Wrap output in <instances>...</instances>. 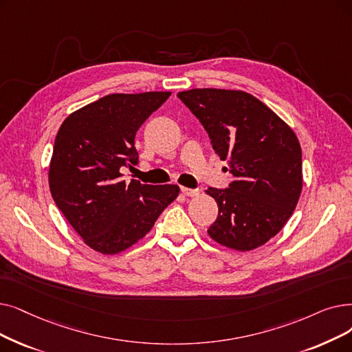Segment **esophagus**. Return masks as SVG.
<instances>
[{"instance_id": "esophagus-1", "label": "esophagus", "mask_w": 352, "mask_h": 352, "mask_svg": "<svg viewBox=\"0 0 352 352\" xmlns=\"http://www.w3.org/2000/svg\"><path fill=\"white\" fill-rule=\"evenodd\" d=\"M181 192L187 195V197H195L200 194V190L198 188H187V187H181Z\"/></svg>"}]
</instances>
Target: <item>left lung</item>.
<instances>
[{
    "label": "left lung",
    "mask_w": 352,
    "mask_h": 352,
    "mask_svg": "<svg viewBox=\"0 0 352 352\" xmlns=\"http://www.w3.org/2000/svg\"><path fill=\"white\" fill-rule=\"evenodd\" d=\"M201 122L234 179L206 190L219 206L207 233L228 249L253 250L276 236L302 191V151L295 132L241 90L191 89L177 95Z\"/></svg>",
    "instance_id": "1"
}]
</instances>
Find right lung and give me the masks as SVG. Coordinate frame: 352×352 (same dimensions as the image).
Segmentation results:
<instances>
[{"label":"right lung","mask_w":352,"mask_h":352,"mask_svg":"<svg viewBox=\"0 0 352 352\" xmlns=\"http://www.w3.org/2000/svg\"><path fill=\"white\" fill-rule=\"evenodd\" d=\"M171 91L113 94L83 106L60 126L49 170L52 197L89 248L116 254L141 240L178 197L174 184L122 179L138 164L135 135Z\"/></svg>","instance_id":"add662e5"}]
</instances>
